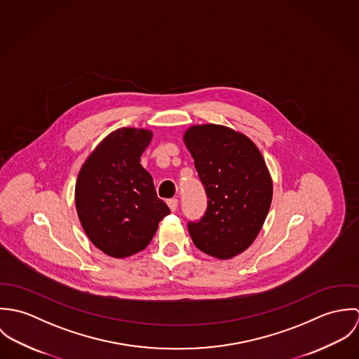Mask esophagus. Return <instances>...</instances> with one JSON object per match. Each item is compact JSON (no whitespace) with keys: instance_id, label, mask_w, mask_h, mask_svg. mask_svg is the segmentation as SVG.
<instances>
[{"instance_id":"obj_1","label":"esophagus","mask_w":359,"mask_h":359,"mask_svg":"<svg viewBox=\"0 0 359 359\" xmlns=\"http://www.w3.org/2000/svg\"><path fill=\"white\" fill-rule=\"evenodd\" d=\"M167 205H168L171 211H175L177 207H178V199H174V198H172V199H170V201L167 202Z\"/></svg>"}]
</instances>
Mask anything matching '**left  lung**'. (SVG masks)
<instances>
[{"label":"left lung","instance_id":"8db88e82","mask_svg":"<svg viewBox=\"0 0 359 359\" xmlns=\"http://www.w3.org/2000/svg\"><path fill=\"white\" fill-rule=\"evenodd\" d=\"M184 141L207 195L205 212L188 222L195 246L228 259L257 238L272 201V180L256 145L243 134L217 124L191 127Z\"/></svg>","mask_w":359,"mask_h":359}]
</instances>
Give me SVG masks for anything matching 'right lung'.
Instances as JSON below:
<instances>
[{
    "instance_id": "obj_1",
    "label": "right lung",
    "mask_w": 359,
    "mask_h": 359,
    "mask_svg": "<svg viewBox=\"0 0 359 359\" xmlns=\"http://www.w3.org/2000/svg\"><path fill=\"white\" fill-rule=\"evenodd\" d=\"M152 141L148 130L120 128L107 135L83 164L76 207L90 241L104 255L123 258L144 250L170 208L141 165Z\"/></svg>"
}]
</instances>
